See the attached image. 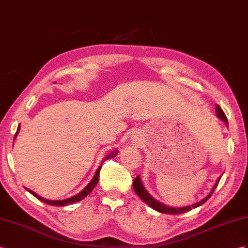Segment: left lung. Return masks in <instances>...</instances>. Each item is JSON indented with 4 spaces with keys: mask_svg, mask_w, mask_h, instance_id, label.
<instances>
[{
    "mask_svg": "<svg viewBox=\"0 0 248 248\" xmlns=\"http://www.w3.org/2000/svg\"><path fill=\"white\" fill-rule=\"evenodd\" d=\"M216 114H217V117L219 119H221L222 122H224L226 124V125L228 126V122H227V118L225 116L224 112L222 111L221 108L216 105ZM222 176V175H221ZM221 176L219 177V178L216 180L215 185L213 186V188L211 189V192L208 193V195L205 197V198H203L202 200H200L199 202H196L194 203V204H189V205H186V206H182V207H173V206H169V205H166L163 204V203L159 202L158 200H156L155 198H153L149 193L148 190L144 188L143 185H142V181L140 179V176H137L136 178L134 179V182H133V188H134L135 193L139 196V198H141L143 202L147 203V204L152 207L153 209H155V211L159 212V213H162V214H170V215H178V214H183V213H186V212H189L192 211L193 208H196L198 207L200 205H202L203 203L206 202L209 198H211V196L213 195L215 188L217 187L218 183L221 179Z\"/></svg>",
    "mask_w": 248,
    "mask_h": 248,
    "instance_id": "8db88e82",
    "label": "left lung"
}]
</instances>
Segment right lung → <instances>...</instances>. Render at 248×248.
I'll return each mask as SVG.
<instances>
[{"label": "right lung", "mask_w": 248, "mask_h": 248, "mask_svg": "<svg viewBox=\"0 0 248 248\" xmlns=\"http://www.w3.org/2000/svg\"><path fill=\"white\" fill-rule=\"evenodd\" d=\"M18 131H20V126H18V128H17V131H16V135H15V139H16V136H17ZM117 153H118L117 150H115L114 152H111V153H110L109 155H107V157L104 158V160H103V162H101V163H104V161H106L107 159H109V158L115 157V156L117 155ZM100 169H101V164L98 167V169L96 170V172H95V175H94V177L92 178V180L88 183V186H87L84 189L80 190V192H79L78 194H76V195H74V196H72V197H70V198L65 199V200H48V199L43 198V197H41L40 195H37L36 193L33 192V190H31V189L26 188V187H25V188H26L30 194H32V195L35 197V198L41 200V201L44 202V203H47V204L54 205V206H66V205H69V204H72V203L81 201L82 199H85L86 197L92 192V189H93L95 186H96L97 182H98V176H99Z\"/></svg>", "instance_id": "add662e5"}]
</instances>
